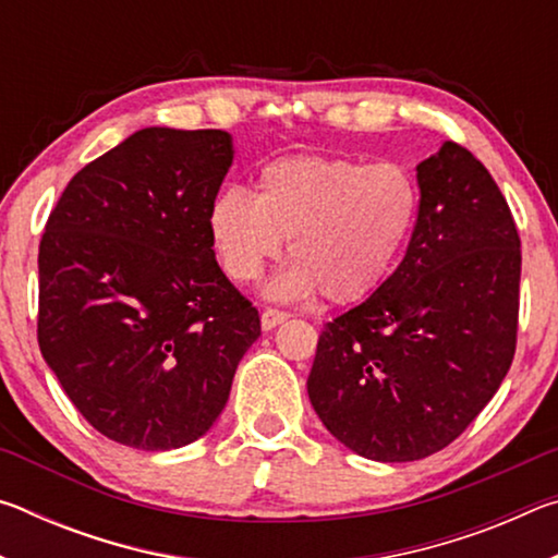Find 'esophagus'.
Segmentation results:
<instances>
[{
  "label": "esophagus",
  "instance_id": "obj_1",
  "mask_svg": "<svg viewBox=\"0 0 558 558\" xmlns=\"http://www.w3.org/2000/svg\"><path fill=\"white\" fill-rule=\"evenodd\" d=\"M290 315L288 313H280V310H272V307H268V310H263L260 313V327L266 329H272V327H278L280 323H286Z\"/></svg>",
  "mask_w": 558,
  "mask_h": 558
}]
</instances>
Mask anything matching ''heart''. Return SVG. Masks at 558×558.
<instances>
[{"instance_id":"heart-1","label":"heart","mask_w":558,"mask_h":558,"mask_svg":"<svg viewBox=\"0 0 558 558\" xmlns=\"http://www.w3.org/2000/svg\"><path fill=\"white\" fill-rule=\"evenodd\" d=\"M418 204V184L401 165L290 155L260 169L256 196L223 189L209 209V231L235 282L256 280L288 241L292 263L263 292L302 300L319 290L332 305H352L393 270Z\"/></svg>"}]
</instances>
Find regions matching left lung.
Returning a JSON list of instances; mask_svg holds the SVG:
<instances>
[{
	"instance_id": "obj_1",
	"label": "left lung",
	"mask_w": 558,
	"mask_h": 558,
	"mask_svg": "<svg viewBox=\"0 0 558 558\" xmlns=\"http://www.w3.org/2000/svg\"><path fill=\"white\" fill-rule=\"evenodd\" d=\"M415 182L418 219L403 260L325 325L307 376L325 428L379 462L450 446L497 393L517 344L522 251L493 174L442 143Z\"/></svg>"
}]
</instances>
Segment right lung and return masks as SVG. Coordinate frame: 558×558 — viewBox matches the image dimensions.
<instances>
[{"instance_id":"1","label":"right lung","mask_w":558,"mask_h":558,"mask_svg":"<svg viewBox=\"0 0 558 558\" xmlns=\"http://www.w3.org/2000/svg\"><path fill=\"white\" fill-rule=\"evenodd\" d=\"M223 130L145 128L75 174L39 245V347L102 436L137 450L202 438L260 337L216 263Z\"/></svg>"}]
</instances>
